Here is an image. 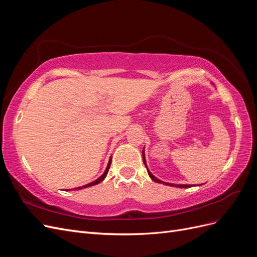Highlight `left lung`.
<instances>
[{"mask_svg":"<svg viewBox=\"0 0 257 257\" xmlns=\"http://www.w3.org/2000/svg\"><path fill=\"white\" fill-rule=\"evenodd\" d=\"M143 159H144V164H145V166H146V168H147L148 175L150 176V178L152 179L153 181L158 182V183H164V184H166V185H170V186H176V188H191V186H192V185H189V184H173V183H167V182H164V181H161L160 179H158L157 177H154V176L150 173V170L148 169L147 164H146V159H145V153H144V150H143Z\"/></svg>","mask_w":257,"mask_h":257,"instance_id":"8db88e82","label":"left lung"}]
</instances>
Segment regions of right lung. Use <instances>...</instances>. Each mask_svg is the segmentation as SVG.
Masks as SVG:
<instances>
[{
    "instance_id": "obj_1",
    "label": "right lung",
    "mask_w": 257,
    "mask_h": 257,
    "mask_svg": "<svg viewBox=\"0 0 257 257\" xmlns=\"http://www.w3.org/2000/svg\"><path fill=\"white\" fill-rule=\"evenodd\" d=\"M110 164H111V159L109 160V162H108V165H107V168H106V170L104 172V174H103L102 176H100L98 179H96L95 181H93V182H91V183L85 184V185H83V186H79V188H77V189H75V190H81V189H84V188H89V186L95 185V184H97V183H99V182H102V181L104 180V179H105V177L107 176V174H108V170H109Z\"/></svg>"
}]
</instances>
